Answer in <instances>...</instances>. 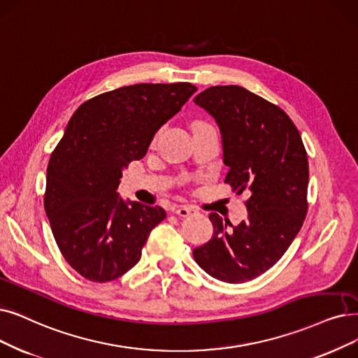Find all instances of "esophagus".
Masks as SVG:
<instances>
[{"mask_svg":"<svg viewBox=\"0 0 358 358\" xmlns=\"http://www.w3.org/2000/svg\"><path fill=\"white\" fill-rule=\"evenodd\" d=\"M175 213L180 217H188V216H194V214H196L198 210L194 208L192 206H180L176 208Z\"/></svg>","mask_w":358,"mask_h":358,"instance_id":"obj_1","label":"esophagus"}]
</instances>
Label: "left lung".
I'll return each mask as SVG.
<instances>
[{
  "label": "left lung",
  "mask_w": 358,
  "mask_h": 358,
  "mask_svg": "<svg viewBox=\"0 0 358 358\" xmlns=\"http://www.w3.org/2000/svg\"><path fill=\"white\" fill-rule=\"evenodd\" d=\"M194 101L220 127L224 183L250 194L248 217L238 226L210 213L213 236L194 259L219 280L248 282L280 260L304 223L307 151L287 113L238 85L210 87Z\"/></svg>",
  "instance_id": "8db88e82"
}]
</instances>
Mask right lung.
<instances>
[{
	"label": "right lung",
	"mask_w": 358,
	"mask_h": 358,
	"mask_svg": "<svg viewBox=\"0 0 358 358\" xmlns=\"http://www.w3.org/2000/svg\"><path fill=\"white\" fill-rule=\"evenodd\" d=\"M195 91L188 82L131 85L88 99L69 120L47 167L44 207L64 260L85 279L124 275L166 219L162 207L127 204L116 189Z\"/></svg>",
	"instance_id": "1"
}]
</instances>
